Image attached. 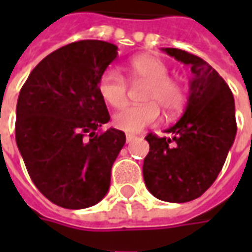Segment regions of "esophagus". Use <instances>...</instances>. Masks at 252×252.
I'll use <instances>...</instances> for the list:
<instances>
[{"label": "esophagus", "mask_w": 252, "mask_h": 252, "mask_svg": "<svg viewBox=\"0 0 252 252\" xmlns=\"http://www.w3.org/2000/svg\"><path fill=\"white\" fill-rule=\"evenodd\" d=\"M135 135H131V133H126V143H131L132 140H133V139H135Z\"/></svg>", "instance_id": "34e87169"}]
</instances>
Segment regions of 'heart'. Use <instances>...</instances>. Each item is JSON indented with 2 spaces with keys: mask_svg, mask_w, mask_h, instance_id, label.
<instances>
[{
  "mask_svg": "<svg viewBox=\"0 0 252 252\" xmlns=\"http://www.w3.org/2000/svg\"><path fill=\"white\" fill-rule=\"evenodd\" d=\"M132 83H147L143 101L147 104L126 106L113 116V126L128 133H136L157 124L160 109L177 115L186 102V93L180 82L169 78V66L154 55H139L126 64ZM97 90L106 104L119 109L126 104L128 83L115 68H106L98 78Z\"/></svg>",
  "mask_w": 252,
  "mask_h": 252,
  "instance_id": "b5f03b06",
  "label": "heart"
}]
</instances>
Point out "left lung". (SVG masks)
<instances>
[{
	"mask_svg": "<svg viewBox=\"0 0 252 252\" xmlns=\"http://www.w3.org/2000/svg\"><path fill=\"white\" fill-rule=\"evenodd\" d=\"M193 72L184 115L166 129L170 137L148 133L150 151L143 177L150 193L167 202L195 200L216 181L236 136L231 89L205 61L178 48H163Z\"/></svg>",
	"mask_w": 252,
	"mask_h": 252,
	"instance_id": "obj_1",
	"label": "left lung"
}]
</instances>
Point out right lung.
<instances>
[{
  "label": "right lung",
  "instance_id": "1",
  "mask_svg": "<svg viewBox=\"0 0 252 252\" xmlns=\"http://www.w3.org/2000/svg\"><path fill=\"white\" fill-rule=\"evenodd\" d=\"M116 58L112 43L74 41L47 55L20 90L17 147L36 188L62 208L93 206L109 190L126 133L98 132L110 116L97 83Z\"/></svg>",
  "mask_w": 252,
  "mask_h": 252
}]
</instances>
